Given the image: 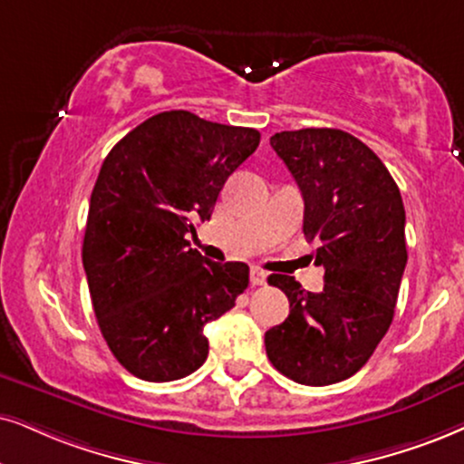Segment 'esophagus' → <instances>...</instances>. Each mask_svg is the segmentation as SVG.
<instances>
[{
    "mask_svg": "<svg viewBox=\"0 0 464 464\" xmlns=\"http://www.w3.org/2000/svg\"><path fill=\"white\" fill-rule=\"evenodd\" d=\"M266 278H267V274L263 272L261 267H252V269H250V283L255 285V286L266 285Z\"/></svg>",
    "mask_w": 464,
    "mask_h": 464,
    "instance_id": "esophagus-1",
    "label": "esophagus"
}]
</instances>
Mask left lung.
Instances as JSON below:
<instances>
[{"mask_svg":"<svg viewBox=\"0 0 464 464\" xmlns=\"http://www.w3.org/2000/svg\"><path fill=\"white\" fill-rule=\"evenodd\" d=\"M269 145L300 186L325 285L310 293L293 276H269L289 316L266 332V351L295 383L332 385L360 371L394 319L407 266L402 197L379 156L344 130H285Z\"/></svg>","mask_w":464,"mask_h":464,"instance_id":"8db88e82","label":"left lung"}]
</instances>
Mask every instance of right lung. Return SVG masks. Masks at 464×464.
I'll use <instances>...</instances> for the list:
<instances>
[{"label":"right lung","mask_w":464,"mask_h":464,"mask_svg":"<svg viewBox=\"0 0 464 464\" xmlns=\"http://www.w3.org/2000/svg\"><path fill=\"white\" fill-rule=\"evenodd\" d=\"M255 128L164 111L104 158L92 190L83 267L98 327L134 377L164 383L208 360L203 327L236 306L248 266L190 248L222 186L259 148Z\"/></svg>","instance_id":"add662e5"}]
</instances>
